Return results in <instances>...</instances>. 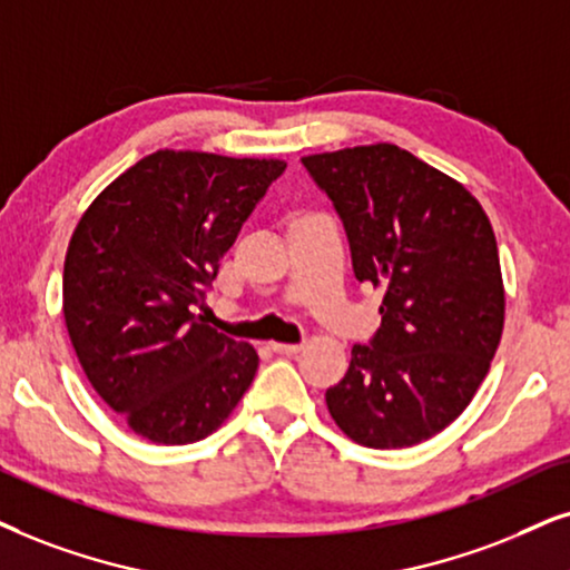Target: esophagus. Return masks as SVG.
Wrapping results in <instances>:
<instances>
[{"instance_id": "34e87169", "label": "esophagus", "mask_w": 570, "mask_h": 570, "mask_svg": "<svg viewBox=\"0 0 570 570\" xmlns=\"http://www.w3.org/2000/svg\"><path fill=\"white\" fill-rule=\"evenodd\" d=\"M271 350L276 352V355H297L302 350V342L297 344H286V342H271Z\"/></svg>"}]
</instances>
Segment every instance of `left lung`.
<instances>
[{
  "label": "left lung",
  "mask_w": 570,
  "mask_h": 570,
  "mask_svg": "<svg viewBox=\"0 0 570 570\" xmlns=\"http://www.w3.org/2000/svg\"><path fill=\"white\" fill-rule=\"evenodd\" d=\"M334 202L360 284L384 294L371 347L326 392L336 426L373 450H400L450 426L500 347L505 286L484 207L463 184L397 144L307 155Z\"/></svg>",
  "instance_id": "1"
}]
</instances>
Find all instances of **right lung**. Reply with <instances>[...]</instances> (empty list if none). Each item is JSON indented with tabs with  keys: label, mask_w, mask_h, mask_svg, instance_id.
<instances>
[{
	"label": "right lung",
	"mask_w": 570,
	"mask_h": 570,
	"mask_svg": "<svg viewBox=\"0 0 570 570\" xmlns=\"http://www.w3.org/2000/svg\"><path fill=\"white\" fill-rule=\"evenodd\" d=\"M284 160L157 149L86 207L62 271V315L94 392L155 444L223 426L257 373L247 342L194 307Z\"/></svg>",
	"instance_id": "right-lung-1"
}]
</instances>
